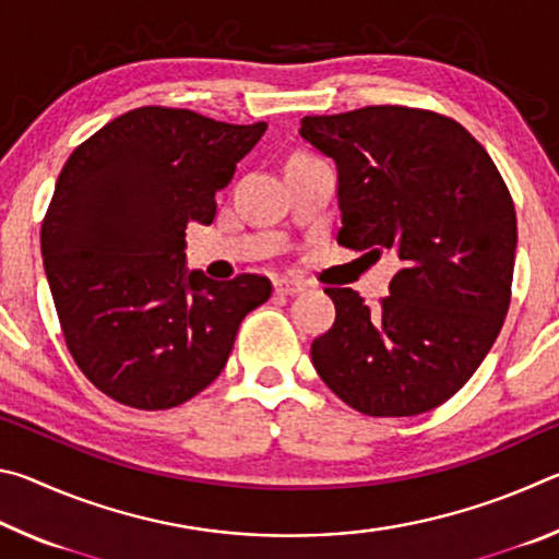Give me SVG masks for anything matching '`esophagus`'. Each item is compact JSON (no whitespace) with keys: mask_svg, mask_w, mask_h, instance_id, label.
<instances>
[{"mask_svg":"<svg viewBox=\"0 0 559 559\" xmlns=\"http://www.w3.org/2000/svg\"><path fill=\"white\" fill-rule=\"evenodd\" d=\"M273 288H276V293H281V296H298L300 290H306V283L298 278H276Z\"/></svg>","mask_w":559,"mask_h":559,"instance_id":"obj_1","label":"esophagus"}]
</instances>
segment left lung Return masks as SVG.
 Instances as JSON below:
<instances>
[{
  "label": "left lung",
  "mask_w": 559,
  "mask_h": 559,
  "mask_svg": "<svg viewBox=\"0 0 559 559\" xmlns=\"http://www.w3.org/2000/svg\"><path fill=\"white\" fill-rule=\"evenodd\" d=\"M300 138L337 167V243L402 263L380 308L325 288L337 316L310 345L313 367L362 414L429 412L471 380L503 328L518 246L503 177L466 128L431 110L306 116Z\"/></svg>",
  "instance_id": "obj_1"
}]
</instances>
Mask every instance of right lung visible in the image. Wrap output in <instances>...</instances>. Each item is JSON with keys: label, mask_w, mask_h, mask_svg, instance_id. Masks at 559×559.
Returning <instances> with one entry per match:
<instances>
[{"label": "right lung", "mask_w": 559, "mask_h": 559, "mask_svg": "<svg viewBox=\"0 0 559 559\" xmlns=\"http://www.w3.org/2000/svg\"><path fill=\"white\" fill-rule=\"evenodd\" d=\"M266 128L145 106L63 165L41 226L44 271L75 365L110 400L147 412L192 400L271 298L269 278L219 283L185 257L187 224L214 222V194Z\"/></svg>", "instance_id": "obj_1"}]
</instances>
